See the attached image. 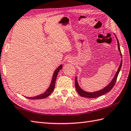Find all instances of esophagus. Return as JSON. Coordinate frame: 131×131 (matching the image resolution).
Returning a JSON list of instances; mask_svg holds the SVG:
<instances>
[{
    "label": "esophagus",
    "mask_w": 131,
    "mask_h": 131,
    "mask_svg": "<svg viewBox=\"0 0 131 131\" xmlns=\"http://www.w3.org/2000/svg\"><path fill=\"white\" fill-rule=\"evenodd\" d=\"M72 61H73V60H72V59H70L69 60V62H72Z\"/></svg>",
    "instance_id": "1"
}]
</instances>
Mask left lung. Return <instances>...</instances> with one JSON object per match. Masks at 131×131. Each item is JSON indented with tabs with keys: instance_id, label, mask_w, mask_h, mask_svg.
Returning a JSON list of instances; mask_svg holds the SVG:
<instances>
[{
	"instance_id": "1",
	"label": "left lung",
	"mask_w": 131,
	"mask_h": 131,
	"mask_svg": "<svg viewBox=\"0 0 131 131\" xmlns=\"http://www.w3.org/2000/svg\"><path fill=\"white\" fill-rule=\"evenodd\" d=\"M116 38H117V42H118V50H119V52H120L121 56H122V53H121V49H120V47H119V43L118 40L117 39V36H116ZM122 60H121V64L119 66V67L118 68V71L117 72V73H116L115 76H114V78H113V79L112 82H110L109 84V85L107 86H106L105 88H104V89H102L101 90H100V91H99L94 92H91V93L84 91L83 90H82V89H81L80 88V86H79V85H78V82H77V78L75 77V89H76V91L78 93V94H79L80 96H81L87 97V98H96V97L101 96H102V95H103L104 94H106L107 92H109L110 90H111L113 89V87H114L115 83L116 82V81H117V79L118 74H119V71H120L121 68L122 67Z\"/></svg>"
}]
</instances>
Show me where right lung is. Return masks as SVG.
<instances>
[{
	"label": "right lung",
	"instance_id": "1",
	"mask_svg": "<svg viewBox=\"0 0 131 131\" xmlns=\"http://www.w3.org/2000/svg\"><path fill=\"white\" fill-rule=\"evenodd\" d=\"M62 65H60L59 67H58L56 71H55V72H54L53 78H52V81L50 83V85L49 86V88L48 89V90H46L43 94H40L35 97H27V98L29 99H33V100L34 99H44L49 96L51 94L52 92L53 91L55 88V84H56V81L57 79V75L58 74V72H59V70H60V69H62Z\"/></svg>",
	"mask_w": 131,
	"mask_h": 131
}]
</instances>
